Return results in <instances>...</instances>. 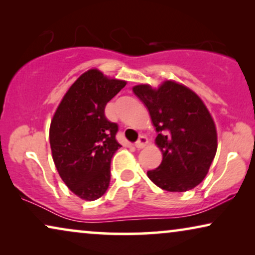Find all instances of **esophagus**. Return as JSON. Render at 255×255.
Returning <instances> with one entry per match:
<instances>
[{"instance_id": "1", "label": "esophagus", "mask_w": 255, "mask_h": 255, "mask_svg": "<svg viewBox=\"0 0 255 255\" xmlns=\"http://www.w3.org/2000/svg\"><path fill=\"white\" fill-rule=\"evenodd\" d=\"M148 142V139L145 137V135H140V137L138 138V140L135 141V144H134V146L137 148H144L145 146H146V144H147Z\"/></svg>"}]
</instances>
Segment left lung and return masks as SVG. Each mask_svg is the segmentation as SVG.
I'll use <instances>...</instances> for the list:
<instances>
[{"instance_id": "8db88e82", "label": "left lung", "mask_w": 255, "mask_h": 255, "mask_svg": "<svg viewBox=\"0 0 255 255\" xmlns=\"http://www.w3.org/2000/svg\"><path fill=\"white\" fill-rule=\"evenodd\" d=\"M132 90L147 108L162 152L159 167L147 172L149 180L179 193L198 186L217 151V132L207 107L193 90L174 81L158 89L139 85Z\"/></svg>"}]
</instances>
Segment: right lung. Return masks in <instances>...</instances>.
<instances>
[{
	"label": "right lung",
	"instance_id": "add662e5",
	"mask_svg": "<svg viewBox=\"0 0 255 255\" xmlns=\"http://www.w3.org/2000/svg\"><path fill=\"white\" fill-rule=\"evenodd\" d=\"M125 85L89 69L71 86L51 122L55 167L82 200L95 201L109 187L111 158L122 146L116 140L118 125L107 120L104 109Z\"/></svg>",
	"mask_w": 255,
	"mask_h": 255
}]
</instances>
